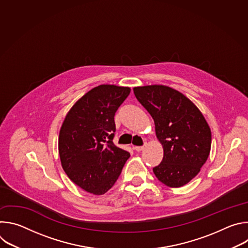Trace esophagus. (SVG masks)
Masks as SVG:
<instances>
[{
	"mask_svg": "<svg viewBox=\"0 0 248 248\" xmlns=\"http://www.w3.org/2000/svg\"><path fill=\"white\" fill-rule=\"evenodd\" d=\"M143 148H144V146H134V150L137 152L143 150Z\"/></svg>",
	"mask_w": 248,
	"mask_h": 248,
	"instance_id": "1",
	"label": "esophagus"
}]
</instances>
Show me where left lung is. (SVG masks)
I'll use <instances>...</instances> for the list:
<instances>
[{
	"label": "left lung",
	"mask_w": 248,
	"mask_h": 248,
	"mask_svg": "<svg viewBox=\"0 0 248 248\" xmlns=\"http://www.w3.org/2000/svg\"><path fill=\"white\" fill-rule=\"evenodd\" d=\"M139 103L155 123L164 148L156 178L170 187H181L200 171L211 149V130L201 112L184 94L163 85L133 88Z\"/></svg>",
	"instance_id": "8db88e82"
}]
</instances>
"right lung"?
<instances>
[{
    "label": "right lung",
    "mask_w": 248,
    "mask_h": 248,
    "mask_svg": "<svg viewBox=\"0 0 248 248\" xmlns=\"http://www.w3.org/2000/svg\"><path fill=\"white\" fill-rule=\"evenodd\" d=\"M129 93L128 87L97 86L73 106L62 123L59 136L62 169L87 192H107L130 156L113 142L115 114Z\"/></svg>",
    "instance_id": "add662e5"
}]
</instances>
